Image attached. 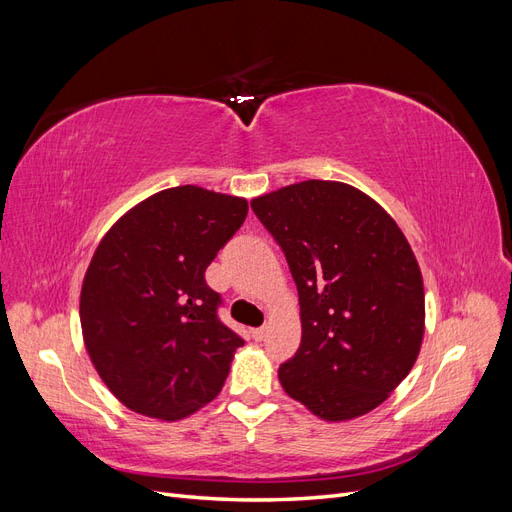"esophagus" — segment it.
Wrapping results in <instances>:
<instances>
[{"label":"esophagus","instance_id":"1","mask_svg":"<svg viewBox=\"0 0 512 512\" xmlns=\"http://www.w3.org/2000/svg\"><path fill=\"white\" fill-rule=\"evenodd\" d=\"M265 333H267V327H258V329H254V331H252V335H254L256 342H260V339L265 337Z\"/></svg>","mask_w":512,"mask_h":512}]
</instances>
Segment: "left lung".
I'll use <instances>...</instances> for the list:
<instances>
[{"instance_id": "left-lung-1", "label": "left lung", "mask_w": 512, "mask_h": 512, "mask_svg": "<svg viewBox=\"0 0 512 512\" xmlns=\"http://www.w3.org/2000/svg\"><path fill=\"white\" fill-rule=\"evenodd\" d=\"M299 290L284 391L324 421L380 406L421 350L425 290L404 232L352 185L309 179L252 200Z\"/></svg>"}]
</instances>
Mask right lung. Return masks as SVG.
Masks as SVG:
<instances>
[{
	"label": "right lung",
	"mask_w": 512,
	"mask_h": 512,
	"mask_svg": "<svg viewBox=\"0 0 512 512\" xmlns=\"http://www.w3.org/2000/svg\"><path fill=\"white\" fill-rule=\"evenodd\" d=\"M247 200L179 185L153 194L106 232L81 290L87 352L111 393L164 421L222 391L243 337L220 320L205 271L235 237Z\"/></svg>",
	"instance_id": "add662e5"
}]
</instances>
